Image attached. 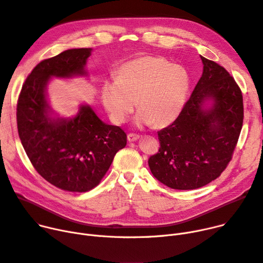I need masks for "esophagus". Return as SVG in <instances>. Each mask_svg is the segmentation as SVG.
I'll list each match as a JSON object with an SVG mask.
<instances>
[{
  "label": "esophagus",
  "mask_w": 263,
  "mask_h": 263,
  "mask_svg": "<svg viewBox=\"0 0 263 263\" xmlns=\"http://www.w3.org/2000/svg\"><path fill=\"white\" fill-rule=\"evenodd\" d=\"M139 138L138 134H134V133H129L128 134V141L129 142H135Z\"/></svg>",
  "instance_id": "34e87169"
}]
</instances>
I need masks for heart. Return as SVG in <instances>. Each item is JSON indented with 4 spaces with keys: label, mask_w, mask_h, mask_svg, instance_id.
Listing matches in <instances>:
<instances>
[{
    "label": "heart",
    "mask_w": 263,
    "mask_h": 263,
    "mask_svg": "<svg viewBox=\"0 0 263 263\" xmlns=\"http://www.w3.org/2000/svg\"><path fill=\"white\" fill-rule=\"evenodd\" d=\"M190 87V75L180 64L163 57L146 56L122 64L116 80L104 81L102 102L116 124L134 111L138 125L166 126L182 111Z\"/></svg>",
    "instance_id": "b5f03b06"
}]
</instances>
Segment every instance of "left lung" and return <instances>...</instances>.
<instances>
[{"instance_id": "8db88e82", "label": "left lung", "mask_w": 263, "mask_h": 263, "mask_svg": "<svg viewBox=\"0 0 263 263\" xmlns=\"http://www.w3.org/2000/svg\"><path fill=\"white\" fill-rule=\"evenodd\" d=\"M203 74L178 118L157 132L159 152L148 161L153 176L179 190L197 189L230 164L243 125V97L226 69L201 56ZM206 100L213 106L204 109Z\"/></svg>"}]
</instances>
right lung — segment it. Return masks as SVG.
Returning a JSON list of instances; mask_svg holds the SVG:
<instances>
[{"instance_id":"right-lung-1","label":"right lung","mask_w":263,"mask_h":263,"mask_svg":"<svg viewBox=\"0 0 263 263\" xmlns=\"http://www.w3.org/2000/svg\"><path fill=\"white\" fill-rule=\"evenodd\" d=\"M91 54L92 48H73L42 60L24 81L16 103L17 132L33 168L51 185L71 192L96 187L127 145L125 131L104 124L89 106H81L72 119L48 116L49 78L85 75Z\"/></svg>"}]
</instances>
